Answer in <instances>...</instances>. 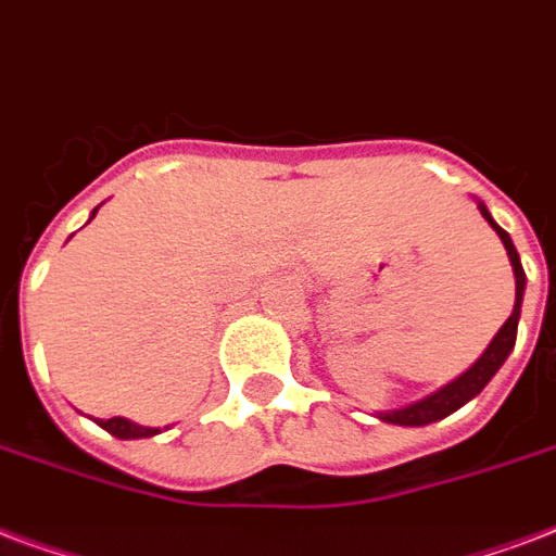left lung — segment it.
Instances as JSON below:
<instances>
[{
	"mask_svg": "<svg viewBox=\"0 0 556 556\" xmlns=\"http://www.w3.org/2000/svg\"><path fill=\"white\" fill-rule=\"evenodd\" d=\"M481 207L483 219L495 228V233L501 237V243L510 254V263H513V273H516V304H513V313L507 323L501 325V331L492 337V342L486 345V352L478 357V363L471 366L469 372H463L457 381L445 383L440 392H433L428 399H421V402L410 404V407H404V410H395V413H383L381 419L383 421H392V425H431V421H440L445 419L448 413L460 410L463 404L475 399L478 392L490 383V378L501 369V363L507 361V354L513 352V345H516V331H519V316H521V295H525V269H521V261H519V252H516V245H513L510 233L504 231L501 225H495V219L490 216V211Z\"/></svg>",
	"mask_w": 556,
	"mask_h": 556,
	"instance_id": "left-lung-1",
	"label": "left lung"
}]
</instances>
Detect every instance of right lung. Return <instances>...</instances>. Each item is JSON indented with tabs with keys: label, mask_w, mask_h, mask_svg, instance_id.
I'll return each instance as SVG.
<instances>
[{
	"label": "right lung",
	"mask_w": 556,
	"mask_h": 556,
	"mask_svg": "<svg viewBox=\"0 0 556 556\" xmlns=\"http://www.w3.org/2000/svg\"><path fill=\"white\" fill-rule=\"evenodd\" d=\"M99 425H102L108 433L119 437V440H137V437H154V433H157V428H140V425L123 419V416H114V419H99Z\"/></svg>",
	"instance_id": "obj_1"
}]
</instances>
